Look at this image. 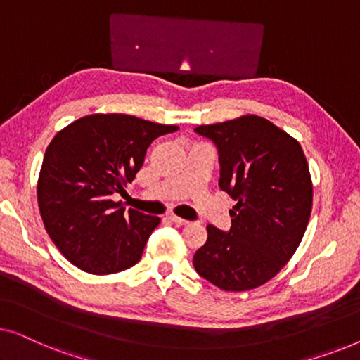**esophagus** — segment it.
Wrapping results in <instances>:
<instances>
[{
  "mask_svg": "<svg viewBox=\"0 0 360 360\" xmlns=\"http://www.w3.org/2000/svg\"><path fill=\"white\" fill-rule=\"evenodd\" d=\"M169 219L172 221V223H175V224H179V226L188 224V221L184 219V218H179V216H175V214H169Z\"/></svg>",
  "mask_w": 360,
  "mask_h": 360,
  "instance_id": "1",
  "label": "esophagus"
}]
</instances>
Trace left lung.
Returning <instances> with one entry per match:
<instances>
[{
	"label": "left lung",
	"mask_w": 360,
	"mask_h": 360,
	"mask_svg": "<svg viewBox=\"0 0 360 360\" xmlns=\"http://www.w3.org/2000/svg\"><path fill=\"white\" fill-rule=\"evenodd\" d=\"M218 147L219 186L236 201L231 229L210 224L195 270L226 292L274 278L302 243L313 208V181L300 142L265 117L245 115L198 126Z\"/></svg>",
	"instance_id": "left-lung-1"
}]
</instances>
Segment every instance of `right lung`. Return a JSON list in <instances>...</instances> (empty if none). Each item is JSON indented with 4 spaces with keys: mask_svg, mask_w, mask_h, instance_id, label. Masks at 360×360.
<instances>
[{
    "mask_svg": "<svg viewBox=\"0 0 360 360\" xmlns=\"http://www.w3.org/2000/svg\"><path fill=\"white\" fill-rule=\"evenodd\" d=\"M179 129L131 115H90L58 131L37 180L44 226L63 257L88 274L108 275L139 262L160 218L129 210L115 193L144 164L147 147Z\"/></svg>",
    "mask_w": 360,
    "mask_h": 360,
    "instance_id": "right-lung-1",
    "label": "right lung"
}]
</instances>
